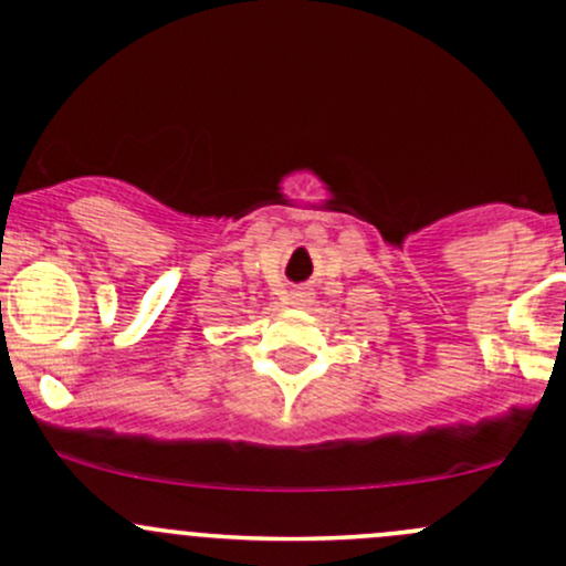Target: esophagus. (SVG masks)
<instances>
[{"instance_id":"1","label":"esophagus","mask_w":566,"mask_h":566,"mask_svg":"<svg viewBox=\"0 0 566 566\" xmlns=\"http://www.w3.org/2000/svg\"><path fill=\"white\" fill-rule=\"evenodd\" d=\"M293 301L297 303V306H308V303H312V293H308V290H297V293H293Z\"/></svg>"}]
</instances>
